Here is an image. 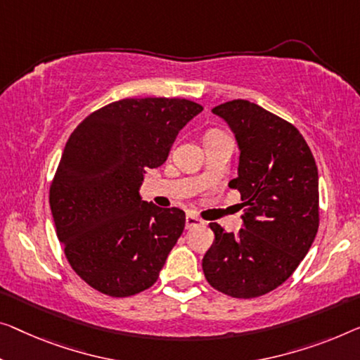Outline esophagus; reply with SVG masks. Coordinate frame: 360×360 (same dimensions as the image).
<instances>
[{
  "instance_id": "obj_1",
  "label": "esophagus",
  "mask_w": 360,
  "mask_h": 360,
  "mask_svg": "<svg viewBox=\"0 0 360 360\" xmlns=\"http://www.w3.org/2000/svg\"><path fill=\"white\" fill-rule=\"evenodd\" d=\"M203 221L200 218H197L195 214H186V228L191 229V228H195V226H202Z\"/></svg>"
}]
</instances>
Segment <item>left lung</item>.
I'll return each instance as SVG.
<instances>
[{
	"label": "left lung",
	"mask_w": 360,
	"mask_h": 360,
	"mask_svg": "<svg viewBox=\"0 0 360 360\" xmlns=\"http://www.w3.org/2000/svg\"><path fill=\"white\" fill-rule=\"evenodd\" d=\"M239 147L238 178L243 229L226 233L210 223L212 248L202 260L207 281L219 292L252 299L292 275L319 231V171L300 132L262 106L233 100L214 106Z\"/></svg>",
	"instance_id": "left-lung-1"
}]
</instances>
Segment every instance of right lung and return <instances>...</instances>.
Masks as SVG:
<instances>
[{
    "label": "right lung",
    "mask_w": 360,
    "mask_h": 360,
    "mask_svg": "<svg viewBox=\"0 0 360 360\" xmlns=\"http://www.w3.org/2000/svg\"><path fill=\"white\" fill-rule=\"evenodd\" d=\"M202 110L184 98H124L92 112L69 137L50 207L68 262L96 291L127 297L158 280L186 213L142 200L139 189Z\"/></svg>",
    "instance_id": "obj_1"
}]
</instances>
